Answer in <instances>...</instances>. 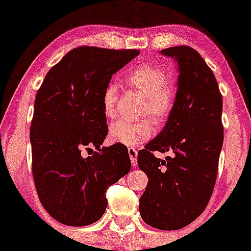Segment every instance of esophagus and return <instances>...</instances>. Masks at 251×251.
<instances>
[{
  "instance_id": "34e87169",
  "label": "esophagus",
  "mask_w": 251,
  "mask_h": 251,
  "mask_svg": "<svg viewBox=\"0 0 251 251\" xmlns=\"http://www.w3.org/2000/svg\"><path fill=\"white\" fill-rule=\"evenodd\" d=\"M128 155H129V159H131L132 165H133V166L137 165V157H138L137 150L133 149V148H129L128 149Z\"/></svg>"
}]
</instances>
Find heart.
<instances>
[{
  "mask_svg": "<svg viewBox=\"0 0 251 251\" xmlns=\"http://www.w3.org/2000/svg\"><path fill=\"white\" fill-rule=\"evenodd\" d=\"M166 73L158 66H138L126 75V83L133 91L144 97L140 108V117H149L155 125H163L171 116L175 108L176 92L170 83L166 82ZM118 88L108 85L102 94L103 114L108 119L117 116ZM153 134V126L149 119L139 122H117L109 127V138L113 143L125 146H137L148 142Z\"/></svg>",
  "mask_w": 251,
  "mask_h": 251,
  "instance_id": "obj_1",
  "label": "heart"
}]
</instances>
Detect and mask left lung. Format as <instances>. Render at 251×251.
I'll return each instance as SVG.
<instances>
[{
    "mask_svg": "<svg viewBox=\"0 0 251 251\" xmlns=\"http://www.w3.org/2000/svg\"><path fill=\"white\" fill-rule=\"evenodd\" d=\"M179 67L175 108L165 127L138 152V166L149 177L139 200L142 218L160 230H178L208 205L223 145V100L214 72L197 50L176 46L160 50ZM154 151L174 152L166 161Z\"/></svg>",
    "mask_w": 251,
    "mask_h": 251,
    "instance_id": "8db88e82",
    "label": "left lung"
}]
</instances>
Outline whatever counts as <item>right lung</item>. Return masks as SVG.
Segmentation results:
<instances>
[{"instance_id": "right-lung-1", "label": "right lung", "mask_w": 251, "mask_h": 251, "mask_svg": "<svg viewBox=\"0 0 251 251\" xmlns=\"http://www.w3.org/2000/svg\"><path fill=\"white\" fill-rule=\"evenodd\" d=\"M139 53L74 48L37 91L30 125L33 178L43 208L60 223L85 226L100 220L107 189L131 169L125 145L100 149L108 133L102 94L112 75Z\"/></svg>"}]
</instances>
